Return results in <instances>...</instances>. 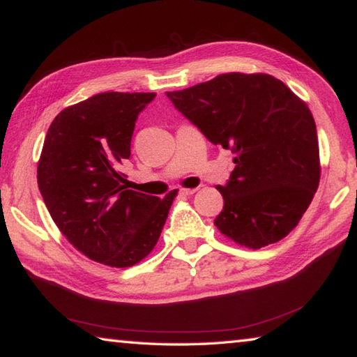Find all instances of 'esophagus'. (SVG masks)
I'll return each mask as SVG.
<instances>
[{"label":"esophagus","mask_w":357,"mask_h":357,"mask_svg":"<svg viewBox=\"0 0 357 357\" xmlns=\"http://www.w3.org/2000/svg\"><path fill=\"white\" fill-rule=\"evenodd\" d=\"M198 189H181L179 192L183 193V195H192V193H195Z\"/></svg>","instance_id":"esophagus-1"}]
</instances>
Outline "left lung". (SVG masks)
Returning a JSON list of instances; mask_svg holds the SVG:
<instances>
[{"mask_svg": "<svg viewBox=\"0 0 357 357\" xmlns=\"http://www.w3.org/2000/svg\"><path fill=\"white\" fill-rule=\"evenodd\" d=\"M211 143L231 149L236 164L215 189L219 231L243 247L279 243L298 225L321 176L317 126L309 107L268 74L229 72L167 93Z\"/></svg>", "mask_w": 357, "mask_h": 357, "instance_id": "1", "label": "left lung"}]
</instances>
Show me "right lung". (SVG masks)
Masks as SVG:
<instances>
[{
	"instance_id": "obj_1",
	"label": "right lung",
	"mask_w": 357,
	"mask_h": 357,
	"mask_svg": "<svg viewBox=\"0 0 357 357\" xmlns=\"http://www.w3.org/2000/svg\"><path fill=\"white\" fill-rule=\"evenodd\" d=\"M155 93H100L56 114L38 162L44 203L66 239L93 261L130 268L154 249L178 190L157 198L128 189L138 113Z\"/></svg>"
}]
</instances>
